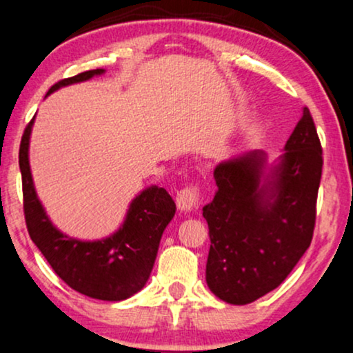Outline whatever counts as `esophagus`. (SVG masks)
<instances>
[{
    "label": "esophagus",
    "mask_w": 353,
    "mask_h": 353,
    "mask_svg": "<svg viewBox=\"0 0 353 353\" xmlns=\"http://www.w3.org/2000/svg\"><path fill=\"white\" fill-rule=\"evenodd\" d=\"M201 201V190L196 183L181 188L176 193V205L181 211H192L200 206Z\"/></svg>",
    "instance_id": "1"
}]
</instances>
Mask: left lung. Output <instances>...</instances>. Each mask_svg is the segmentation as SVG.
Instances as JSON below:
<instances>
[{"mask_svg": "<svg viewBox=\"0 0 353 353\" xmlns=\"http://www.w3.org/2000/svg\"><path fill=\"white\" fill-rule=\"evenodd\" d=\"M256 153L214 168L216 193L203 206L210 252L206 283L214 296L244 305L276 289L312 241L322 176V145L307 107L285 143L271 190L259 188Z\"/></svg>", "mask_w": 353, "mask_h": 353, "instance_id": "8db88e82", "label": "left lung"}]
</instances>
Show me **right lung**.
Instances as JSON below:
<instances>
[{
	"mask_svg": "<svg viewBox=\"0 0 353 353\" xmlns=\"http://www.w3.org/2000/svg\"><path fill=\"white\" fill-rule=\"evenodd\" d=\"M103 69H92L56 82L48 94L62 85L82 82ZM32 120L19 145L23 180V210L28 233L52 271L74 291L99 301H123L143 288L150 277L165 228L175 216V201L165 188L152 186L132 201L123 226L110 238L84 243L68 238L51 225L32 186L28 161Z\"/></svg>",
	"mask_w": 353,
	"mask_h": 353,
	"instance_id": "obj_1",
	"label": "right lung"
}]
</instances>
